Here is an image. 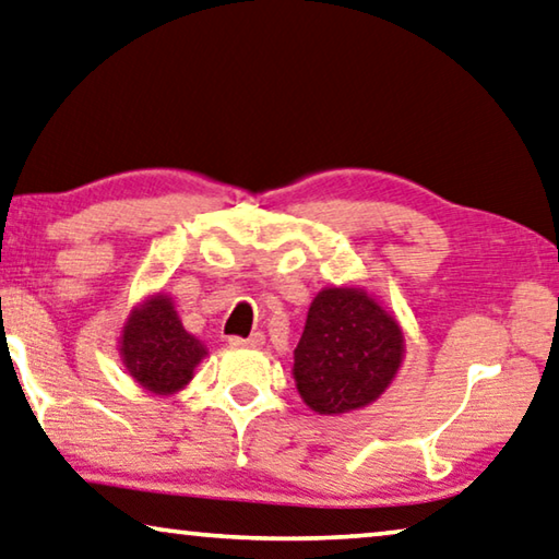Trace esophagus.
<instances>
[{"label": "esophagus", "mask_w": 559, "mask_h": 559, "mask_svg": "<svg viewBox=\"0 0 559 559\" xmlns=\"http://www.w3.org/2000/svg\"><path fill=\"white\" fill-rule=\"evenodd\" d=\"M231 347H262L264 345V335L262 333H252L249 337H229Z\"/></svg>", "instance_id": "34e87169"}]
</instances>
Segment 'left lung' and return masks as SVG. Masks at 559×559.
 <instances>
[{
  "instance_id": "obj_1",
  "label": "left lung",
  "mask_w": 559,
  "mask_h": 559,
  "mask_svg": "<svg viewBox=\"0 0 559 559\" xmlns=\"http://www.w3.org/2000/svg\"><path fill=\"white\" fill-rule=\"evenodd\" d=\"M406 337L395 314L362 287H322L295 347L299 399L320 416L376 403L399 376Z\"/></svg>"
}]
</instances>
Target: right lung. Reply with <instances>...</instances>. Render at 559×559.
<instances>
[{
    "label": "right lung",
    "instance_id": "right-lung-1",
    "mask_svg": "<svg viewBox=\"0 0 559 559\" xmlns=\"http://www.w3.org/2000/svg\"><path fill=\"white\" fill-rule=\"evenodd\" d=\"M118 353L133 383L158 399L183 391L209 355L206 345L183 328L174 297L164 289L143 297L128 312Z\"/></svg>",
    "mask_w": 559,
    "mask_h": 559
}]
</instances>
